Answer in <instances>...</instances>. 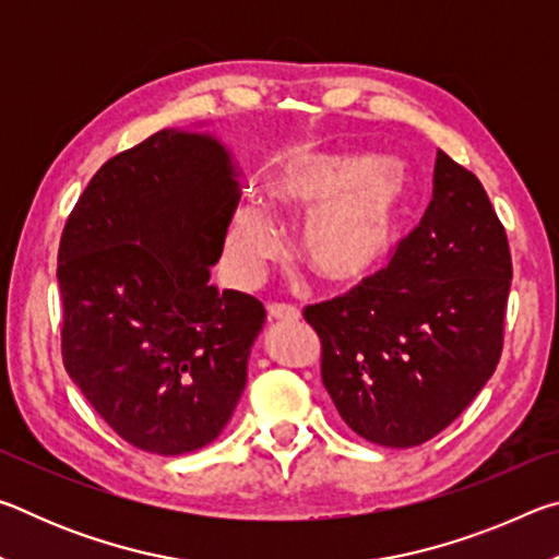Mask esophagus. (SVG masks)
Segmentation results:
<instances>
[{
	"mask_svg": "<svg viewBox=\"0 0 559 559\" xmlns=\"http://www.w3.org/2000/svg\"><path fill=\"white\" fill-rule=\"evenodd\" d=\"M300 318V310L288 302H269V320H286V323H296Z\"/></svg>",
	"mask_w": 559,
	"mask_h": 559,
	"instance_id": "esophagus-1",
	"label": "esophagus"
}]
</instances>
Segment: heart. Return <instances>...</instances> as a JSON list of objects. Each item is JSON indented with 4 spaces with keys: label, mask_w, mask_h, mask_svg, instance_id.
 <instances>
[{
    "label": "heart",
    "mask_w": 559,
    "mask_h": 559,
    "mask_svg": "<svg viewBox=\"0 0 559 559\" xmlns=\"http://www.w3.org/2000/svg\"><path fill=\"white\" fill-rule=\"evenodd\" d=\"M276 210L302 216L298 251L316 276L335 288L374 278L396 249L409 210V177L396 163L367 155L298 150L269 173ZM278 253V231L266 206L246 202L229 234L236 271L253 276Z\"/></svg>",
    "instance_id": "heart-1"
}]
</instances>
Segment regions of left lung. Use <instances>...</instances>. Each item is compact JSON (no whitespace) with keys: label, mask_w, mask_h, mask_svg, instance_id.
Returning <instances> with one entry per match:
<instances>
[{"label":"left lung","mask_w":559,"mask_h":559,"mask_svg":"<svg viewBox=\"0 0 559 559\" xmlns=\"http://www.w3.org/2000/svg\"><path fill=\"white\" fill-rule=\"evenodd\" d=\"M513 261L484 185L441 153L419 226L386 269L302 318L343 421L380 447L443 431L496 372Z\"/></svg>","instance_id":"1"}]
</instances>
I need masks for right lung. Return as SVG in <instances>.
<instances>
[{"label":"right lung","instance_id":"obj_1","mask_svg":"<svg viewBox=\"0 0 559 559\" xmlns=\"http://www.w3.org/2000/svg\"><path fill=\"white\" fill-rule=\"evenodd\" d=\"M236 204L231 159L214 138L159 130L110 157L66 219L63 367L140 451L212 443L246 386L266 308L210 286Z\"/></svg>","mask_w":559,"mask_h":559}]
</instances>
